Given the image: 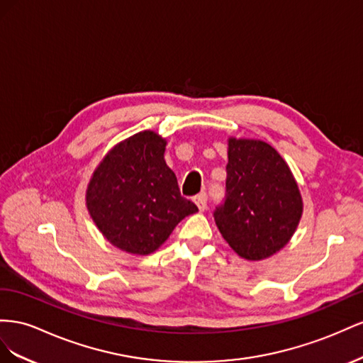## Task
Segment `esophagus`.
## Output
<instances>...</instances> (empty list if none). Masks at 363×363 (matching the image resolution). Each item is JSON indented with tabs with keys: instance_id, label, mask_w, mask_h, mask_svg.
<instances>
[{
	"instance_id": "1",
	"label": "esophagus",
	"mask_w": 363,
	"mask_h": 363,
	"mask_svg": "<svg viewBox=\"0 0 363 363\" xmlns=\"http://www.w3.org/2000/svg\"><path fill=\"white\" fill-rule=\"evenodd\" d=\"M193 201H194V203H196V205H198V208H199L201 211H203V210L206 208V194H205V193L196 194Z\"/></svg>"
}]
</instances>
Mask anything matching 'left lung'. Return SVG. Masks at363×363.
Returning a JSON list of instances; mask_svg holds the SVG:
<instances>
[{
  "label": "left lung",
  "mask_w": 363,
  "mask_h": 363,
  "mask_svg": "<svg viewBox=\"0 0 363 363\" xmlns=\"http://www.w3.org/2000/svg\"><path fill=\"white\" fill-rule=\"evenodd\" d=\"M303 201L294 174L264 141H228L226 193L213 213L217 228L246 260H263L291 240Z\"/></svg>",
  "instance_id": "left-lung-1"
}]
</instances>
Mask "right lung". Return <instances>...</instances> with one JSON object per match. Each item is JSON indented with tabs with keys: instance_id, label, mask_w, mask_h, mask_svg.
I'll return each instance as SVG.
<instances>
[{
	"instance_id": "obj_1",
	"label": "right lung",
	"mask_w": 363,
	"mask_h": 363,
	"mask_svg": "<svg viewBox=\"0 0 363 363\" xmlns=\"http://www.w3.org/2000/svg\"><path fill=\"white\" fill-rule=\"evenodd\" d=\"M165 144L152 130L135 133L106 155L88 185L92 220L126 252L147 255L158 250L185 216L198 211L182 198L164 161Z\"/></svg>"
}]
</instances>
